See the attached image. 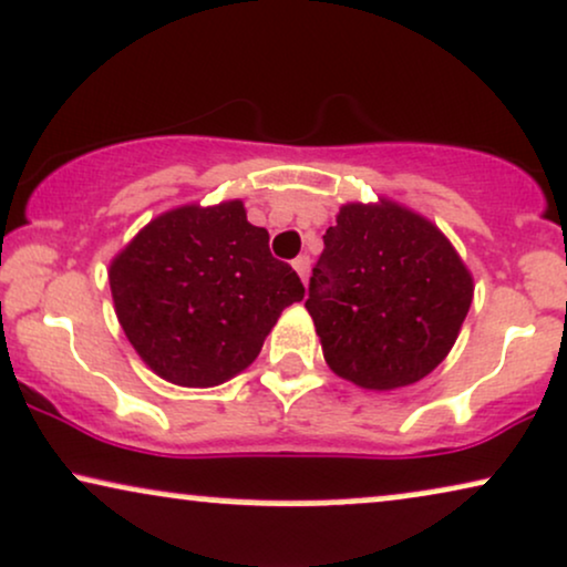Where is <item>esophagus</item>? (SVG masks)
Wrapping results in <instances>:
<instances>
[{
	"instance_id": "1",
	"label": "esophagus",
	"mask_w": 567,
	"mask_h": 567,
	"mask_svg": "<svg viewBox=\"0 0 567 567\" xmlns=\"http://www.w3.org/2000/svg\"><path fill=\"white\" fill-rule=\"evenodd\" d=\"M292 269L298 271V275H301V279L306 282V279H309V269H311V258L309 256H298L296 261H292Z\"/></svg>"
}]
</instances>
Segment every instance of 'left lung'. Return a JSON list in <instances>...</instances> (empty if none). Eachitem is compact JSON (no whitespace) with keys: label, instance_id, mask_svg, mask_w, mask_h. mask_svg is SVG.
<instances>
[{"label":"left lung","instance_id":"8db88e82","mask_svg":"<svg viewBox=\"0 0 567 567\" xmlns=\"http://www.w3.org/2000/svg\"><path fill=\"white\" fill-rule=\"evenodd\" d=\"M470 303L473 277L452 243L427 218L388 200L340 208L306 298L330 370L370 391L433 372Z\"/></svg>","mask_w":567,"mask_h":567}]
</instances>
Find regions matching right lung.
Masks as SVG:
<instances>
[{
  "label": "right lung",
  "mask_w": 567,
  "mask_h": 567,
  "mask_svg": "<svg viewBox=\"0 0 567 567\" xmlns=\"http://www.w3.org/2000/svg\"><path fill=\"white\" fill-rule=\"evenodd\" d=\"M128 343L163 380L210 388L243 372L279 313L303 298L301 277L269 250L240 200L184 206L147 224L111 264Z\"/></svg>",
  "instance_id": "add662e5"
}]
</instances>
